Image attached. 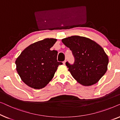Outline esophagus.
Segmentation results:
<instances>
[{"label": "esophagus", "mask_w": 120, "mask_h": 120, "mask_svg": "<svg viewBox=\"0 0 120 120\" xmlns=\"http://www.w3.org/2000/svg\"><path fill=\"white\" fill-rule=\"evenodd\" d=\"M66 61V60H65V61H63V64H64V65H65Z\"/></svg>", "instance_id": "1"}]
</instances>
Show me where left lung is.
<instances>
[{"mask_svg":"<svg viewBox=\"0 0 120 120\" xmlns=\"http://www.w3.org/2000/svg\"><path fill=\"white\" fill-rule=\"evenodd\" d=\"M62 42L70 48L75 62L66 65L74 78L84 86L97 83L107 71L109 59L101 45L87 38L72 36Z\"/></svg>","mask_w":120,"mask_h":120,"instance_id":"obj_1","label":"left lung"}]
</instances>
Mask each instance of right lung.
<instances>
[{"label": "right lung", "instance_id": "right-lung-1", "mask_svg": "<svg viewBox=\"0 0 120 120\" xmlns=\"http://www.w3.org/2000/svg\"><path fill=\"white\" fill-rule=\"evenodd\" d=\"M56 42L45 38L35 42L23 50L16 60V70L22 80L35 89L45 87L53 79L59 65L58 52L50 50Z\"/></svg>", "mask_w": 120, "mask_h": 120}]
</instances>
